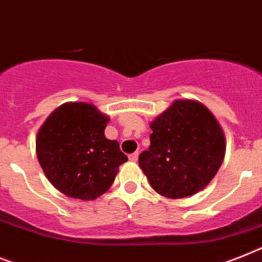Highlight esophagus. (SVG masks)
Here are the masks:
<instances>
[{
    "mask_svg": "<svg viewBox=\"0 0 262 262\" xmlns=\"http://www.w3.org/2000/svg\"><path fill=\"white\" fill-rule=\"evenodd\" d=\"M129 160L133 162H136L138 160V151H135V153H132V155H129Z\"/></svg>",
    "mask_w": 262,
    "mask_h": 262,
    "instance_id": "34e87169",
    "label": "esophagus"
}]
</instances>
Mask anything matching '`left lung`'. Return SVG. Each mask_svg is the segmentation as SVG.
Instances as JSON below:
<instances>
[{"mask_svg": "<svg viewBox=\"0 0 262 262\" xmlns=\"http://www.w3.org/2000/svg\"><path fill=\"white\" fill-rule=\"evenodd\" d=\"M150 129V146L138 164L158 194L184 199L212 181L225 157V136L205 105L176 100Z\"/></svg>", "mask_w": 262, "mask_h": 262, "instance_id": "obj_1", "label": "left lung"}]
</instances>
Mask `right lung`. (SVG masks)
Returning <instances> with one entry per match:
<instances>
[{"instance_id": "1", "label": "right lung", "mask_w": 262, "mask_h": 262, "mask_svg": "<svg viewBox=\"0 0 262 262\" xmlns=\"http://www.w3.org/2000/svg\"><path fill=\"white\" fill-rule=\"evenodd\" d=\"M109 117L88 102H67L39 127L38 162L52 185L68 197L96 200L127 161L116 140L105 137Z\"/></svg>"}]
</instances>
